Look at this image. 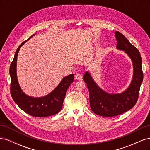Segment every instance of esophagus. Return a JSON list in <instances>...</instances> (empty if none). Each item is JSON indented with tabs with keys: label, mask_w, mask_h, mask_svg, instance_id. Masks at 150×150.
<instances>
[{
	"label": "esophagus",
	"mask_w": 150,
	"mask_h": 150,
	"mask_svg": "<svg viewBox=\"0 0 150 150\" xmlns=\"http://www.w3.org/2000/svg\"><path fill=\"white\" fill-rule=\"evenodd\" d=\"M75 79L77 80H79V81H82L83 80V76H81L80 74L77 73L75 74Z\"/></svg>",
	"instance_id": "obj_1"
}]
</instances>
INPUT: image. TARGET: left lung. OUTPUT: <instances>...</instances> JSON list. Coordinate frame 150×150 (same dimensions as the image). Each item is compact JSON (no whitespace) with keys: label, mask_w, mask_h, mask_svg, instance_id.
<instances>
[{"label":"left lung","mask_w":150,"mask_h":150,"mask_svg":"<svg viewBox=\"0 0 150 150\" xmlns=\"http://www.w3.org/2000/svg\"><path fill=\"white\" fill-rule=\"evenodd\" d=\"M115 37L117 49L123 51L133 63V78L128 88L121 93H109L96 84L89 71L84 75V81L89 89L91 109L95 114L104 117L117 116L131 110L138 101L143 80L142 57L138 50L120 32H115Z\"/></svg>","instance_id":"1"}]
</instances>
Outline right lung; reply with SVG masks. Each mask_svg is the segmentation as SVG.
I'll return each mask as SVG.
<instances>
[{"label": "right lung", "mask_w": 150, "mask_h": 150, "mask_svg": "<svg viewBox=\"0 0 150 150\" xmlns=\"http://www.w3.org/2000/svg\"><path fill=\"white\" fill-rule=\"evenodd\" d=\"M35 34L29 38L30 39ZM22 42L16 52L10 66L11 94L13 100L22 110L34 117H47L57 114L62 107L66 93L69 86L73 83L74 74L63 78L52 92L42 97H33L25 94L21 89L17 76V61L20 48L29 40Z\"/></svg>", "instance_id": "1"}]
</instances>
